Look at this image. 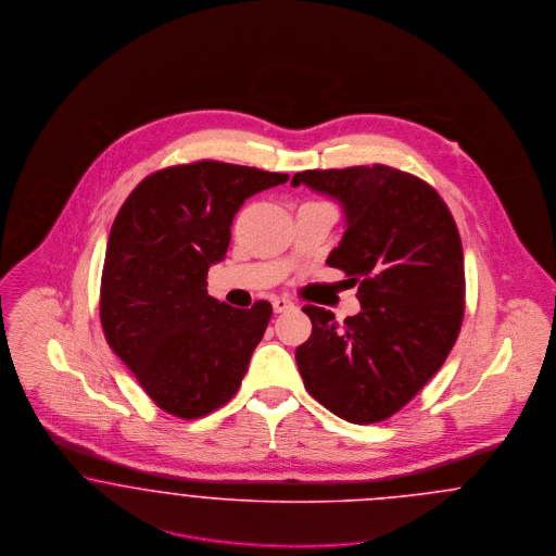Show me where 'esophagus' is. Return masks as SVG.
Listing matches in <instances>:
<instances>
[{"label": "esophagus", "mask_w": 556, "mask_h": 556, "mask_svg": "<svg viewBox=\"0 0 556 556\" xmlns=\"http://www.w3.org/2000/svg\"><path fill=\"white\" fill-rule=\"evenodd\" d=\"M273 308H275V313H286L293 308V302L286 295H277V298H273Z\"/></svg>", "instance_id": "34e87169"}]
</instances>
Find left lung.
Segmentation results:
<instances>
[{
  "label": "left lung",
  "mask_w": 556,
  "mask_h": 556,
  "mask_svg": "<svg viewBox=\"0 0 556 556\" xmlns=\"http://www.w3.org/2000/svg\"><path fill=\"white\" fill-rule=\"evenodd\" d=\"M340 202L344 238L327 265L358 283L361 313L344 325L306 304L313 333L295 348L308 394L356 425L377 424L421 392L444 365L465 315L456 223L424 179L386 164L295 173Z\"/></svg>",
  "instance_id": "left-lung-1"
}]
</instances>
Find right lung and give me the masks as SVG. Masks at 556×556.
Instances as JSON below:
<instances>
[{
  "label": "right lung",
  "mask_w": 556,
  "mask_h": 556,
  "mask_svg": "<svg viewBox=\"0 0 556 556\" xmlns=\"http://www.w3.org/2000/svg\"><path fill=\"white\" fill-rule=\"evenodd\" d=\"M290 179L200 160L152 173L116 214L100 288V320L114 354L164 413L200 419L238 394L273 306L250 311L208 295L241 204Z\"/></svg>",
  "instance_id": "obj_1"
}]
</instances>
